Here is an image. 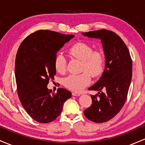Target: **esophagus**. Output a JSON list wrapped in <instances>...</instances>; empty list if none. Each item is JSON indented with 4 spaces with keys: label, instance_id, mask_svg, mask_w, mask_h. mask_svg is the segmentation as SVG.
<instances>
[{
    "label": "esophagus",
    "instance_id": "1",
    "mask_svg": "<svg viewBox=\"0 0 145 145\" xmlns=\"http://www.w3.org/2000/svg\"><path fill=\"white\" fill-rule=\"evenodd\" d=\"M72 95L80 96V93H76V92H72Z\"/></svg>",
    "mask_w": 145,
    "mask_h": 145
}]
</instances>
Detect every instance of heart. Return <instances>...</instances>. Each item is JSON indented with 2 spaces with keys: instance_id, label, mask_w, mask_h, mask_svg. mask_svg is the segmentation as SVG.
Instances as JSON below:
<instances>
[{
  "instance_id": "1",
  "label": "heart",
  "mask_w": 145,
  "mask_h": 145,
  "mask_svg": "<svg viewBox=\"0 0 145 145\" xmlns=\"http://www.w3.org/2000/svg\"><path fill=\"white\" fill-rule=\"evenodd\" d=\"M69 53L71 57L82 61L81 71L79 74H71L64 80V85L67 89L80 92L91 83V75L93 78H97L104 73L106 59L101 51H94L93 48L84 42H78L71 46ZM56 70L60 74L67 71V61L63 54H56L54 59Z\"/></svg>"
}]
</instances>
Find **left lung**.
I'll use <instances>...</instances> for the list:
<instances>
[{
	"instance_id": "1",
	"label": "left lung",
	"mask_w": 145,
	"mask_h": 145,
	"mask_svg": "<svg viewBox=\"0 0 145 145\" xmlns=\"http://www.w3.org/2000/svg\"><path fill=\"white\" fill-rule=\"evenodd\" d=\"M82 34L101 39L106 59L102 76L89 88L98 93L91 95L92 104L84 114L90 121L104 123L114 117L125 103L132 77V60L125 44L115 33L101 29Z\"/></svg>"
}]
</instances>
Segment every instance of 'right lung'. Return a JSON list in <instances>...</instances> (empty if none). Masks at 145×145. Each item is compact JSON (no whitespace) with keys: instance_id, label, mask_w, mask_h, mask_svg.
Returning a JSON list of instances; mask_svg holds the SVG:
<instances>
[{"instance_id":"right-lung-1","label":"right lung","mask_w":145,"mask_h":145,"mask_svg":"<svg viewBox=\"0 0 145 145\" xmlns=\"http://www.w3.org/2000/svg\"><path fill=\"white\" fill-rule=\"evenodd\" d=\"M74 37L39 30L25 38L18 48L15 63L18 95L26 112L37 122L55 120L71 97L67 89L59 88L55 93L47 85L56 74V52Z\"/></svg>"}]
</instances>
